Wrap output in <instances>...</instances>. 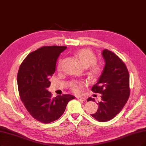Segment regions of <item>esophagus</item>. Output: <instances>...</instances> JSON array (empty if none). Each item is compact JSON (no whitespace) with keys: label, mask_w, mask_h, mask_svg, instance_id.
Returning a JSON list of instances; mask_svg holds the SVG:
<instances>
[{"label":"esophagus","mask_w":146,"mask_h":146,"mask_svg":"<svg viewBox=\"0 0 146 146\" xmlns=\"http://www.w3.org/2000/svg\"><path fill=\"white\" fill-rule=\"evenodd\" d=\"M77 99L80 101H85V99L84 98H80V97H78V98H77Z\"/></svg>","instance_id":"obj_1"}]
</instances>
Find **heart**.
<instances>
[{
    "mask_svg": "<svg viewBox=\"0 0 146 146\" xmlns=\"http://www.w3.org/2000/svg\"><path fill=\"white\" fill-rule=\"evenodd\" d=\"M76 56L80 63L84 68H88L90 74L93 77H96L102 72L101 65L96 62V56L88 48H82L76 53ZM62 67V60H59L57 68L61 70ZM84 83L82 82H73L70 84V88L73 93L79 94L82 91Z\"/></svg>",
    "mask_w": 146,
    "mask_h": 146,
    "instance_id": "obj_1",
    "label": "heart"
}]
</instances>
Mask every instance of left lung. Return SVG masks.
<instances>
[{
  "label": "left lung",
  "instance_id": "left-lung-1",
  "mask_svg": "<svg viewBox=\"0 0 146 146\" xmlns=\"http://www.w3.org/2000/svg\"><path fill=\"white\" fill-rule=\"evenodd\" d=\"M105 67L97 82L91 88L95 93L102 94L98 103V110L91 114L100 122L111 120L123 109L129 95V74L126 65L114 53L105 49L102 53ZM87 101L95 102L89 98Z\"/></svg>",
  "mask_w": 146,
  "mask_h": 146
}]
</instances>
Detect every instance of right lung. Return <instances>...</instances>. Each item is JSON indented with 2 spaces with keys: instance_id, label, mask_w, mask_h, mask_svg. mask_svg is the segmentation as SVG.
<instances>
[{
  "instance_id": "obj_1",
  "label": "right lung",
  "mask_w": 146,
  "mask_h": 146,
  "mask_svg": "<svg viewBox=\"0 0 146 146\" xmlns=\"http://www.w3.org/2000/svg\"><path fill=\"white\" fill-rule=\"evenodd\" d=\"M66 46H43L30 53L20 65L17 84L20 99L29 114L43 123L58 120L66 110L71 94L52 98L47 90L55 73L58 56Z\"/></svg>"
}]
</instances>
